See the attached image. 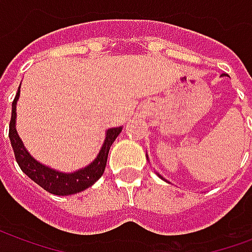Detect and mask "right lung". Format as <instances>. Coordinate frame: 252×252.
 <instances>
[{
    "mask_svg": "<svg viewBox=\"0 0 252 252\" xmlns=\"http://www.w3.org/2000/svg\"><path fill=\"white\" fill-rule=\"evenodd\" d=\"M19 95L20 88L19 92L16 93L13 102H12V117H10V123H9V139L12 143L14 158L17 160L20 169L43 189L57 195L75 194V193H79L82 190L88 189L89 186L93 185L94 182L104 174L109 148L121 132V126L108 129L104 146L93 163L89 164L85 169L71 173V174H63V173L51 170L50 167H46L39 162H36L35 159L27 153V150L23 146V143L16 132V126H14L16 124V104H17Z\"/></svg>",
    "mask_w": 252,
    "mask_h": 252,
    "instance_id": "add662e5",
    "label": "right lung"
}]
</instances>
